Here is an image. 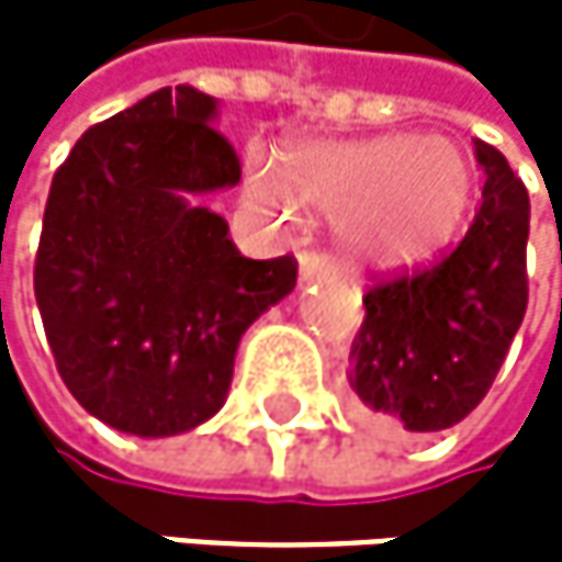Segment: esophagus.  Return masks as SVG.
<instances>
[{
    "label": "esophagus",
    "instance_id": "1",
    "mask_svg": "<svg viewBox=\"0 0 562 562\" xmlns=\"http://www.w3.org/2000/svg\"><path fill=\"white\" fill-rule=\"evenodd\" d=\"M337 269H334V262H330V256H323V252H313V249H303L300 252V276L303 279H327V276H334Z\"/></svg>",
    "mask_w": 562,
    "mask_h": 562
}]
</instances>
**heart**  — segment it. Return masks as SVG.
<instances>
[{
	"label": "heart",
	"instance_id": "1",
	"mask_svg": "<svg viewBox=\"0 0 562 562\" xmlns=\"http://www.w3.org/2000/svg\"><path fill=\"white\" fill-rule=\"evenodd\" d=\"M469 165L451 144L397 134L357 144H303L279 171L249 158L246 205L272 228L300 212L337 218L363 262H412L456 232L469 205Z\"/></svg>",
	"mask_w": 562,
	"mask_h": 562
}]
</instances>
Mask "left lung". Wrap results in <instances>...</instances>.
<instances>
[{
	"label": "left lung",
	"mask_w": 562,
	"mask_h": 562,
	"mask_svg": "<svg viewBox=\"0 0 562 562\" xmlns=\"http://www.w3.org/2000/svg\"><path fill=\"white\" fill-rule=\"evenodd\" d=\"M475 158L485 188L465 239L363 296L347 381L360 412L391 431H441L475 412L526 316V184L492 144L475 140Z\"/></svg>",
	"instance_id": "obj_1"
}]
</instances>
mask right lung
Instances as JSON below:
<instances>
[{
  "label": "right lung",
  "mask_w": 562,
  "mask_h": 562,
  "mask_svg": "<svg viewBox=\"0 0 562 562\" xmlns=\"http://www.w3.org/2000/svg\"><path fill=\"white\" fill-rule=\"evenodd\" d=\"M215 100L165 87L93 124L53 175L33 269L56 371L93 418L168 438L228 397L249 323L296 259H246L195 199L243 178Z\"/></svg>",
  "instance_id": "1"
}]
</instances>
